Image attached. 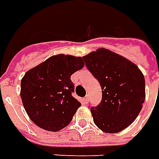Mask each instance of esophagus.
Instances as JSON below:
<instances>
[{"label": "esophagus", "mask_w": 159, "mask_h": 159, "mask_svg": "<svg viewBox=\"0 0 159 159\" xmlns=\"http://www.w3.org/2000/svg\"><path fill=\"white\" fill-rule=\"evenodd\" d=\"M84 102H85V103H87V102H88V95H86V96H85V98H84Z\"/></svg>", "instance_id": "esophagus-1"}]
</instances>
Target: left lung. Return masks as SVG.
Wrapping results in <instances>:
<instances>
[{
	"mask_svg": "<svg viewBox=\"0 0 159 159\" xmlns=\"http://www.w3.org/2000/svg\"><path fill=\"white\" fill-rule=\"evenodd\" d=\"M82 58L102 87V102L91 107L94 124L107 133L122 131L136 120L145 100L143 73L127 58L105 49Z\"/></svg>",
	"mask_w": 159,
	"mask_h": 159,
	"instance_id": "obj_1",
	"label": "left lung"
}]
</instances>
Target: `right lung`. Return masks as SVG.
<instances>
[{
  "instance_id": "right-lung-1",
  "label": "right lung",
  "mask_w": 159,
  "mask_h": 159,
  "mask_svg": "<svg viewBox=\"0 0 159 159\" xmlns=\"http://www.w3.org/2000/svg\"><path fill=\"white\" fill-rule=\"evenodd\" d=\"M84 66L80 57L52 56L28 71L21 81V98L35 124L49 131L66 127L81 106L72 96L71 76Z\"/></svg>"
}]
</instances>
